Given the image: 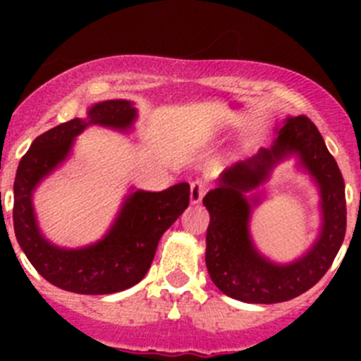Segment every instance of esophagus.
Returning a JSON list of instances; mask_svg holds the SVG:
<instances>
[{"label":"esophagus","instance_id":"1","mask_svg":"<svg viewBox=\"0 0 361 361\" xmlns=\"http://www.w3.org/2000/svg\"><path fill=\"white\" fill-rule=\"evenodd\" d=\"M206 194V183L202 180H194L190 183V202L199 204Z\"/></svg>","mask_w":361,"mask_h":361}]
</instances>
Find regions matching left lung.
<instances>
[{"instance_id": "left-lung-1", "label": "left lung", "mask_w": 361, "mask_h": 361, "mask_svg": "<svg viewBox=\"0 0 361 361\" xmlns=\"http://www.w3.org/2000/svg\"><path fill=\"white\" fill-rule=\"evenodd\" d=\"M292 154L319 185L324 224L307 254L290 264H276L250 241V209L260 197L247 192L268 179L276 163ZM202 204L209 211L206 265L211 281L220 292L248 304H276L307 292L325 276L344 241V180L318 127L305 115L288 116L276 129L271 148H260L251 159L225 169Z\"/></svg>"}]
</instances>
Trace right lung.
Masks as SVG:
<instances>
[{
  "mask_svg": "<svg viewBox=\"0 0 361 361\" xmlns=\"http://www.w3.org/2000/svg\"><path fill=\"white\" fill-rule=\"evenodd\" d=\"M137 113L130 101L111 99L89 108L85 118H73L39 134L17 167L13 183V231L32 267L66 292L106 295L130 288L145 278L164 232L190 202V185L162 192H130L118 216L101 241L78 250L59 248L43 238L36 224L32 192L68 159L75 137L89 126L129 130Z\"/></svg>",
  "mask_w": 361,
  "mask_h": 361,
  "instance_id": "right-lung-1",
  "label": "right lung"
}]
</instances>
